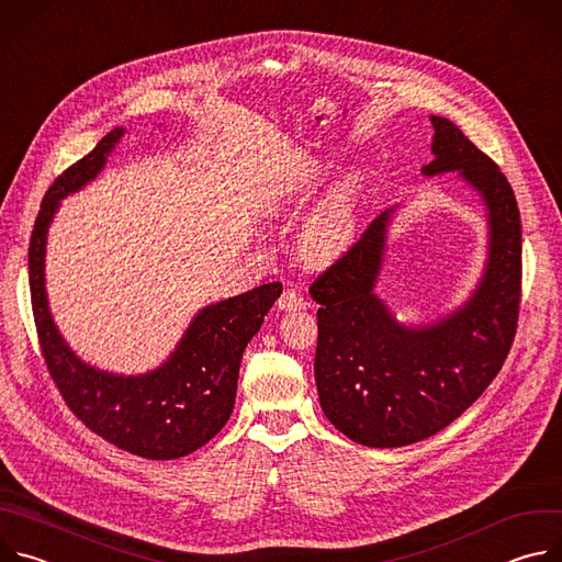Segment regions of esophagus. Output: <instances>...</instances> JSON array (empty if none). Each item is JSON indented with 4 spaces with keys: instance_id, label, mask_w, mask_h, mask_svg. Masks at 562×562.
Masks as SVG:
<instances>
[{
    "instance_id": "34e87169",
    "label": "esophagus",
    "mask_w": 562,
    "mask_h": 562,
    "mask_svg": "<svg viewBox=\"0 0 562 562\" xmlns=\"http://www.w3.org/2000/svg\"><path fill=\"white\" fill-rule=\"evenodd\" d=\"M308 306V302L295 291V289H284V293L280 295V300H278V308L280 311H286V313H291V311H302V308H306Z\"/></svg>"
}]
</instances>
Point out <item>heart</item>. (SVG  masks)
I'll list each match as a JSON object with an SVG mask.
<instances>
[{
	"label": "heart",
	"mask_w": 562,
	"mask_h": 562,
	"mask_svg": "<svg viewBox=\"0 0 562 562\" xmlns=\"http://www.w3.org/2000/svg\"><path fill=\"white\" fill-rule=\"evenodd\" d=\"M364 209L367 176L356 169L336 182L306 217L297 237L302 258L313 265H325L345 256L360 233Z\"/></svg>",
	"instance_id": "b5f03b06"
}]
</instances>
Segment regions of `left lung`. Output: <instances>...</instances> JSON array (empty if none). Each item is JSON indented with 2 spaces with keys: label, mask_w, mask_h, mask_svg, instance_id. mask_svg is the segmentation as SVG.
<instances>
[{
  "label": "left lung",
  "mask_w": 562,
  "mask_h": 562,
  "mask_svg": "<svg viewBox=\"0 0 562 562\" xmlns=\"http://www.w3.org/2000/svg\"><path fill=\"white\" fill-rule=\"evenodd\" d=\"M429 120L434 159L423 176L456 173L487 217V260L469 297L414 325L375 293L397 206L378 215L308 289L319 304L313 362L319 407L347 438L375 449L425 440L462 416L498 375L518 323L522 233L514 191L453 122Z\"/></svg>",
  "instance_id": "1"
}]
</instances>
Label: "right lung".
Masks as SVG:
<instances>
[{"instance_id": "1", "label": "right lung", "mask_w": 562, "mask_h": 562, "mask_svg": "<svg viewBox=\"0 0 562 562\" xmlns=\"http://www.w3.org/2000/svg\"><path fill=\"white\" fill-rule=\"evenodd\" d=\"M126 133H106L46 191L29 249L35 325L46 367L72 414L115 447L173 460L206 445L231 418L243 353L282 293L280 282L202 306L171 356L150 371L124 375L79 358L59 334L46 293V239L59 202L93 182Z\"/></svg>"}]
</instances>
